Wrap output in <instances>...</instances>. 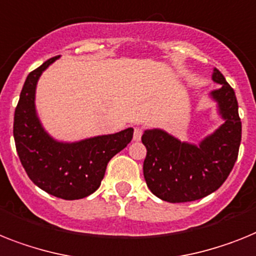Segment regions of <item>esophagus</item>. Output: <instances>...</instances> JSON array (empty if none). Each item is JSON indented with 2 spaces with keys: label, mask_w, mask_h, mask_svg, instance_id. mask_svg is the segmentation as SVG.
<instances>
[{
  "label": "esophagus",
  "mask_w": 256,
  "mask_h": 256,
  "mask_svg": "<svg viewBox=\"0 0 256 256\" xmlns=\"http://www.w3.org/2000/svg\"><path fill=\"white\" fill-rule=\"evenodd\" d=\"M142 134H143V130L140 128H135L134 130V140L139 142L142 138Z\"/></svg>",
  "instance_id": "1"
}]
</instances>
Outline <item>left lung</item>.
I'll return each mask as SVG.
<instances>
[{"mask_svg": "<svg viewBox=\"0 0 256 256\" xmlns=\"http://www.w3.org/2000/svg\"><path fill=\"white\" fill-rule=\"evenodd\" d=\"M220 84L208 94L216 102L222 124L198 144L176 138L162 128H147L142 142L147 148L143 174L152 194L169 203H184L212 194L224 184L237 160L242 124L233 88L214 68Z\"/></svg>", "mask_w": 256, "mask_h": 256, "instance_id": "1", "label": "left lung"}]
</instances>
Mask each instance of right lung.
Returning a JSON list of instances; mask_svg holds the SVG:
<instances>
[{
  "label": "right lung",
  "instance_id": "right-lung-1",
  "mask_svg": "<svg viewBox=\"0 0 256 256\" xmlns=\"http://www.w3.org/2000/svg\"><path fill=\"white\" fill-rule=\"evenodd\" d=\"M60 56L30 72L14 114L16 152L30 180L53 196L75 200L95 192L114 154L132 142L134 128L76 142L57 140L42 126L36 110V87L42 72Z\"/></svg>",
  "mask_w": 256,
  "mask_h": 256
}]
</instances>
